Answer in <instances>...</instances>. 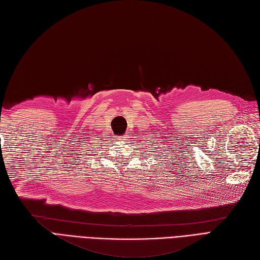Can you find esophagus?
Listing matches in <instances>:
<instances>
[{
	"label": "esophagus",
	"instance_id": "34e87169",
	"mask_svg": "<svg viewBox=\"0 0 260 260\" xmlns=\"http://www.w3.org/2000/svg\"><path fill=\"white\" fill-rule=\"evenodd\" d=\"M126 138H129V137L128 136H121L120 140H126Z\"/></svg>",
	"mask_w": 260,
	"mask_h": 260
}]
</instances>
